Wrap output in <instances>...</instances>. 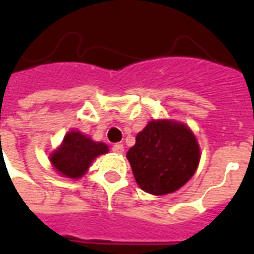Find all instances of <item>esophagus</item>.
Here are the masks:
<instances>
[{
    "label": "esophagus",
    "instance_id": "esophagus-1",
    "mask_svg": "<svg viewBox=\"0 0 254 254\" xmlns=\"http://www.w3.org/2000/svg\"><path fill=\"white\" fill-rule=\"evenodd\" d=\"M112 150L114 153H117V154H123L124 153V145L123 144H114L112 146Z\"/></svg>",
    "mask_w": 254,
    "mask_h": 254
}]
</instances>
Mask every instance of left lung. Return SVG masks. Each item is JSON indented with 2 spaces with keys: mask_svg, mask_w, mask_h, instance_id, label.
Returning a JSON list of instances; mask_svg holds the SVG:
<instances>
[{
  "mask_svg": "<svg viewBox=\"0 0 254 254\" xmlns=\"http://www.w3.org/2000/svg\"><path fill=\"white\" fill-rule=\"evenodd\" d=\"M127 157L138 187L162 196L191 179L200 162V146L185 124L153 120L137 134Z\"/></svg>",
  "mask_w": 254,
  "mask_h": 254,
  "instance_id": "left-lung-1",
  "label": "left lung"
}]
</instances>
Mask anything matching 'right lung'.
I'll use <instances>...</instances> for the list:
<instances>
[{
	"label": "right lung",
	"instance_id": "right-lung-1",
	"mask_svg": "<svg viewBox=\"0 0 254 254\" xmlns=\"http://www.w3.org/2000/svg\"><path fill=\"white\" fill-rule=\"evenodd\" d=\"M108 145L96 142L80 131H69L61 146L50 154L54 169L67 179H80L100 154L108 153Z\"/></svg>",
	"mask_w": 254,
	"mask_h": 254
}]
</instances>
